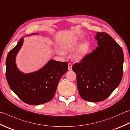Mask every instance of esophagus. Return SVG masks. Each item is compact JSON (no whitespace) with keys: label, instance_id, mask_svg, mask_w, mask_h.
I'll list each match as a JSON object with an SVG mask.
<instances>
[{"label":"esophagus","instance_id":"34e87169","mask_svg":"<svg viewBox=\"0 0 130 130\" xmlns=\"http://www.w3.org/2000/svg\"><path fill=\"white\" fill-rule=\"evenodd\" d=\"M68 70H72V65L71 63H68Z\"/></svg>","mask_w":130,"mask_h":130}]
</instances>
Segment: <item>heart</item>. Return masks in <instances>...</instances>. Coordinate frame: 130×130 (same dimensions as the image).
Here are the masks:
<instances>
[{
	"label": "heart",
	"mask_w": 130,
	"mask_h": 130,
	"mask_svg": "<svg viewBox=\"0 0 130 130\" xmlns=\"http://www.w3.org/2000/svg\"><path fill=\"white\" fill-rule=\"evenodd\" d=\"M78 41L77 39H74L69 42L63 45V49L66 52H69L73 50L77 46ZM90 50V44L88 42H85L80 45L77 51L74 52L73 57L76 61H79L85 57L89 53ZM58 53L60 55H63V52L61 51H58Z\"/></svg>",
	"instance_id": "obj_1"
}]
</instances>
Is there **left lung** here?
<instances>
[{
  "instance_id": "left-lung-1",
  "label": "left lung",
  "mask_w": 130,
  "mask_h": 130,
  "mask_svg": "<svg viewBox=\"0 0 130 130\" xmlns=\"http://www.w3.org/2000/svg\"><path fill=\"white\" fill-rule=\"evenodd\" d=\"M98 47L74 63L77 85L83 100L99 102L108 98L118 87L123 77L122 49L110 35L98 32Z\"/></svg>"
}]
</instances>
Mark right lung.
<instances>
[{"label":"right lung","mask_w":130,"mask_h":130,"mask_svg":"<svg viewBox=\"0 0 130 130\" xmlns=\"http://www.w3.org/2000/svg\"><path fill=\"white\" fill-rule=\"evenodd\" d=\"M22 43L21 38L7 55V82L11 90L24 103L30 105L47 103L54 97L61 77L67 72L68 62L52 60L38 72L22 73L18 70L15 63V58Z\"/></svg>","instance_id":"obj_1"}]
</instances>
